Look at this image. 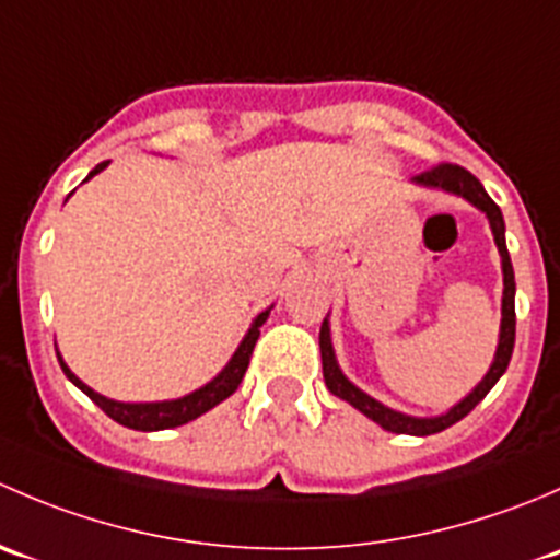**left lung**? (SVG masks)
<instances>
[{"instance_id":"obj_1","label":"left lung","mask_w":560,"mask_h":560,"mask_svg":"<svg viewBox=\"0 0 560 560\" xmlns=\"http://www.w3.org/2000/svg\"><path fill=\"white\" fill-rule=\"evenodd\" d=\"M411 184L425 186V189H439L447 191V195L463 197L466 202H471L477 211H482L488 217L490 230H493V241L499 246L501 254V273H504V292H501V327H499V343H495L493 363H490L488 374L477 382V387L466 395V398L457 400L455 406H450L447 411L436 417H415L404 415L398 409H389L382 400L371 398L365 389H360L354 382L347 380V374L341 371L336 360V349H332L330 338V314L325 316L319 330V352H322V374H325V385L332 395H338L341 400H347L349 406H354L358 411H363L369 420H374L376 425L385 428L389 433H406V436H431V433L444 431V428L455 425L457 420L468 415L485 395L493 389L495 382L504 376L506 365H510L512 349H515V270H512L510 252H506V228L504 217H501V208L490 200V195L485 191V186L474 178L466 167L460 165H439L433 171H425L411 178Z\"/></svg>"}]
</instances>
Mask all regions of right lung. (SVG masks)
Listing matches in <instances>:
<instances>
[{"mask_svg":"<svg viewBox=\"0 0 560 560\" xmlns=\"http://www.w3.org/2000/svg\"><path fill=\"white\" fill-rule=\"evenodd\" d=\"M105 167H107V162H100V165L86 175V180L94 178L97 173H103ZM270 308L273 306H268L265 312H259L257 316H254L252 325H248V330H246V336L241 338L238 349H235L233 358L228 360V365H224V369L219 371L211 382H206L202 387L191 389V393L180 395V398L145 400V404H129V400L105 398V395H100L97 389L89 387L86 382L78 380L59 352H56V358H59V365H61V371H65L67 380H70L78 389H83V393H86L89 398H92L94 404H97L100 409L110 417V420H116L118 425L132 428V431H167V428H178V425H186V422L197 420V417L206 415L208 409L219 406L224 398H230V395L238 389L241 380H244V374L248 369V358H252V352H254V343H257V338H259V327L268 322Z\"/></svg>","mask_w":560,"mask_h":560,"instance_id":"1","label":"right lung"}]
</instances>
